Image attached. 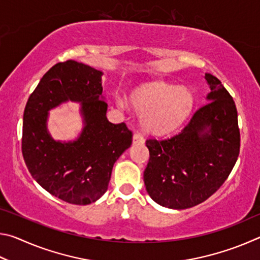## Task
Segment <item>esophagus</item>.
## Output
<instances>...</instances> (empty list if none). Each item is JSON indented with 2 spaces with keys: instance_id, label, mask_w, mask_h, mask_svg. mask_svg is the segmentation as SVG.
<instances>
[{
  "instance_id": "esophagus-1",
  "label": "esophagus",
  "mask_w": 260,
  "mask_h": 260,
  "mask_svg": "<svg viewBox=\"0 0 260 260\" xmlns=\"http://www.w3.org/2000/svg\"><path fill=\"white\" fill-rule=\"evenodd\" d=\"M144 142V139L143 136L141 133H139V132H136V133H134L133 135V143H143Z\"/></svg>"
}]
</instances>
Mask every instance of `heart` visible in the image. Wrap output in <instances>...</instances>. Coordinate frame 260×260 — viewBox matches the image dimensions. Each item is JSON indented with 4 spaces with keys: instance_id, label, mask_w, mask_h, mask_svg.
<instances>
[{
    "instance_id": "obj_1",
    "label": "heart",
    "mask_w": 260,
    "mask_h": 260,
    "mask_svg": "<svg viewBox=\"0 0 260 260\" xmlns=\"http://www.w3.org/2000/svg\"><path fill=\"white\" fill-rule=\"evenodd\" d=\"M135 111L144 116V127L162 133L177 128L192 108V96L186 88L167 85L144 87L131 95Z\"/></svg>"
}]
</instances>
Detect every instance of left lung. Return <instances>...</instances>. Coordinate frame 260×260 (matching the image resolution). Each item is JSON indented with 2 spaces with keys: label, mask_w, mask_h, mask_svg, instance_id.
I'll use <instances>...</instances> for the list:
<instances>
[{
  "label": "left lung",
  "mask_w": 260,
  "mask_h": 260,
  "mask_svg": "<svg viewBox=\"0 0 260 260\" xmlns=\"http://www.w3.org/2000/svg\"><path fill=\"white\" fill-rule=\"evenodd\" d=\"M210 102L193 112L171 138H149L144 184L156 203L171 209L192 208L209 199L230 177L240 153L237 110L218 78L205 74Z\"/></svg>",
  "instance_id": "left-lung-1"
}]
</instances>
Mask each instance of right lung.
Wrapping results in <instances>:
<instances>
[{"label":"right lung","mask_w":260,"mask_h":260,"mask_svg":"<svg viewBox=\"0 0 260 260\" xmlns=\"http://www.w3.org/2000/svg\"><path fill=\"white\" fill-rule=\"evenodd\" d=\"M102 72L69 59L54 65L39 82L24 110L21 152L29 173L51 195L86 205L107 191L114 161L132 144L125 122L108 120ZM68 99L81 102L86 126L77 141L60 144L47 134V111Z\"/></svg>","instance_id":"obj_1"}]
</instances>
